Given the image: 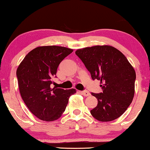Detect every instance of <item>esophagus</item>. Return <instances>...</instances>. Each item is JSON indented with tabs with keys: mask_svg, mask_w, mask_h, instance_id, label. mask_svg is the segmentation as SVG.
<instances>
[{
	"mask_svg": "<svg viewBox=\"0 0 150 150\" xmlns=\"http://www.w3.org/2000/svg\"><path fill=\"white\" fill-rule=\"evenodd\" d=\"M81 93H82V95H84V96H85V97L90 96V93H89L88 91H87V90H84V91H81Z\"/></svg>",
	"mask_w": 150,
	"mask_h": 150,
	"instance_id": "obj_1",
	"label": "esophagus"
}]
</instances>
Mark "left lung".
<instances>
[{
    "label": "left lung",
    "mask_w": 150,
    "mask_h": 150,
    "mask_svg": "<svg viewBox=\"0 0 150 150\" xmlns=\"http://www.w3.org/2000/svg\"><path fill=\"white\" fill-rule=\"evenodd\" d=\"M75 54L91 74L100 81L103 92L92 93L98 105L90 110L93 117L110 122L120 117L132 102L134 95L135 70L127 57L110 45H95L78 49Z\"/></svg>",
    "instance_id": "left-lung-1"
}]
</instances>
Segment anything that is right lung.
Returning <instances> with one entry per match:
<instances>
[{"instance_id":"obj_1","label":"right lung","mask_w":150,"mask_h":150,"mask_svg":"<svg viewBox=\"0 0 150 150\" xmlns=\"http://www.w3.org/2000/svg\"><path fill=\"white\" fill-rule=\"evenodd\" d=\"M73 51L56 45L40 46L29 52L16 71L20 93L30 111L38 119L56 120L65 112L75 89L51 88L62 60Z\"/></svg>"}]
</instances>
